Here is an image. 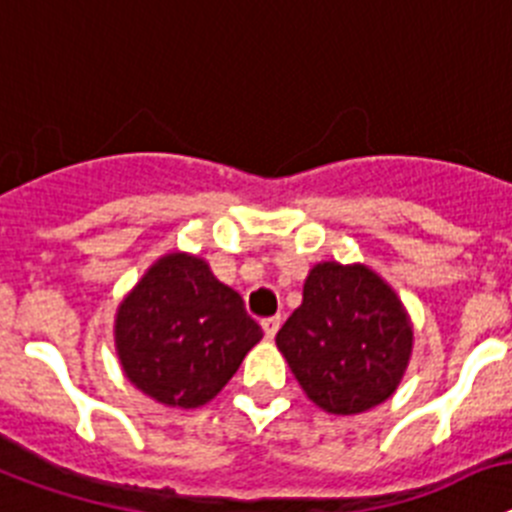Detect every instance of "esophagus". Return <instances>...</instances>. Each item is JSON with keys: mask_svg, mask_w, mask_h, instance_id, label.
I'll use <instances>...</instances> for the list:
<instances>
[{"mask_svg": "<svg viewBox=\"0 0 512 512\" xmlns=\"http://www.w3.org/2000/svg\"><path fill=\"white\" fill-rule=\"evenodd\" d=\"M278 330H281V317L262 319V332H265V337H268V340H273V337L278 335Z\"/></svg>", "mask_w": 512, "mask_h": 512, "instance_id": "1", "label": "esophagus"}]
</instances>
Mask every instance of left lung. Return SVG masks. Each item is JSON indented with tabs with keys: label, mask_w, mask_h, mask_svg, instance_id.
I'll use <instances>...</instances> for the list:
<instances>
[{
	"label": "left lung",
	"mask_w": 512,
	"mask_h": 512,
	"mask_svg": "<svg viewBox=\"0 0 512 512\" xmlns=\"http://www.w3.org/2000/svg\"><path fill=\"white\" fill-rule=\"evenodd\" d=\"M275 345L306 397L330 415H361L399 389L415 348L410 311L363 262H317Z\"/></svg>",
	"instance_id": "left-lung-1"
}]
</instances>
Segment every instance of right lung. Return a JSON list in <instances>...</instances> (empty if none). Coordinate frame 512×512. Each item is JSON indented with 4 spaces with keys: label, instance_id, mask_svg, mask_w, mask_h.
Listing matches in <instances>:
<instances>
[{
    "label": "right lung",
    "instance_id": "right-lung-1",
    "mask_svg": "<svg viewBox=\"0 0 512 512\" xmlns=\"http://www.w3.org/2000/svg\"><path fill=\"white\" fill-rule=\"evenodd\" d=\"M115 353L126 379L164 407L211 402L262 340L234 288L190 252L154 260L115 311Z\"/></svg>",
    "mask_w": 512,
    "mask_h": 512
}]
</instances>
